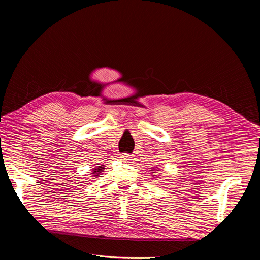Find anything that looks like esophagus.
<instances>
[{
    "label": "esophagus",
    "mask_w": 260,
    "mask_h": 260,
    "mask_svg": "<svg viewBox=\"0 0 260 260\" xmlns=\"http://www.w3.org/2000/svg\"><path fill=\"white\" fill-rule=\"evenodd\" d=\"M119 160L124 161V162H129L130 160H132V156L129 154H122L119 155Z\"/></svg>",
    "instance_id": "34e87169"
}]
</instances>
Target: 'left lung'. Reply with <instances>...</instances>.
I'll return each mask as SVG.
<instances>
[{"instance_id":"obj_1","label":"left lung","mask_w":260,"mask_h":260,"mask_svg":"<svg viewBox=\"0 0 260 260\" xmlns=\"http://www.w3.org/2000/svg\"><path fill=\"white\" fill-rule=\"evenodd\" d=\"M154 170H155V169H154ZM154 170H152V171H154ZM153 176H156V175H153ZM154 178H155V177H154Z\"/></svg>"}]
</instances>
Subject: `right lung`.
<instances>
[{"label":"right lung","instance_id":"1","mask_svg":"<svg viewBox=\"0 0 260 260\" xmlns=\"http://www.w3.org/2000/svg\"><path fill=\"white\" fill-rule=\"evenodd\" d=\"M104 165H102V166H99V167H95V168H93V170L91 171V175H92V177H99L102 172L104 171Z\"/></svg>","mask_w":260,"mask_h":260}]
</instances>
